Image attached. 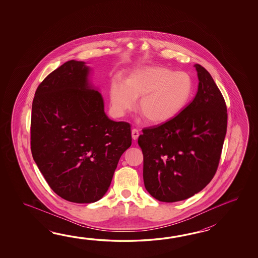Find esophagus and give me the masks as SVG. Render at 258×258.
Wrapping results in <instances>:
<instances>
[{
  "label": "esophagus",
  "mask_w": 258,
  "mask_h": 258,
  "mask_svg": "<svg viewBox=\"0 0 258 258\" xmlns=\"http://www.w3.org/2000/svg\"><path fill=\"white\" fill-rule=\"evenodd\" d=\"M138 137H139V132H138V130L137 129H133L132 130V138L134 140H137Z\"/></svg>",
  "instance_id": "1"
}]
</instances>
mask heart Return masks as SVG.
Returning <instances> with one entry per match:
<instances>
[{"label": "heart", "instance_id": "obj_1", "mask_svg": "<svg viewBox=\"0 0 258 258\" xmlns=\"http://www.w3.org/2000/svg\"><path fill=\"white\" fill-rule=\"evenodd\" d=\"M195 91L192 77L186 72L167 67L150 66L134 69L125 83L114 78L110 87L111 110L123 116L134 110L139 99L138 110L150 123L170 121L186 107Z\"/></svg>", "mask_w": 258, "mask_h": 258}]
</instances>
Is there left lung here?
Returning a JSON list of instances; mask_svg holds the SVG:
<instances>
[{
  "instance_id": "left-lung-1",
  "label": "left lung",
  "mask_w": 258,
  "mask_h": 258,
  "mask_svg": "<svg viewBox=\"0 0 258 258\" xmlns=\"http://www.w3.org/2000/svg\"><path fill=\"white\" fill-rule=\"evenodd\" d=\"M198 90L185 109L138 137L145 187L154 198L172 203L191 198L213 179L227 132L224 99L203 66L195 64Z\"/></svg>"
}]
</instances>
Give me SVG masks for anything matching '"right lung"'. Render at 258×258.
<instances>
[{
	"label": "right lung",
	"mask_w": 258,
	"mask_h": 258,
	"mask_svg": "<svg viewBox=\"0 0 258 258\" xmlns=\"http://www.w3.org/2000/svg\"><path fill=\"white\" fill-rule=\"evenodd\" d=\"M86 62H64L39 84L32 103L34 160L52 191L74 203H94L108 191L131 126L106 115Z\"/></svg>",
	"instance_id": "1"
}]
</instances>
